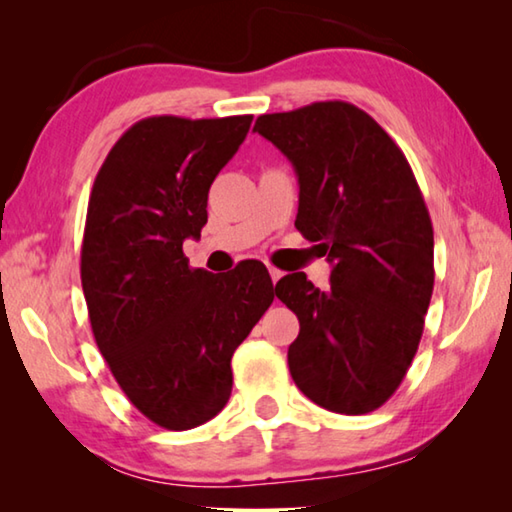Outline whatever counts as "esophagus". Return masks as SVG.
<instances>
[{
    "label": "esophagus",
    "mask_w": 512,
    "mask_h": 512,
    "mask_svg": "<svg viewBox=\"0 0 512 512\" xmlns=\"http://www.w3.org/2000/svg\"><path fill=\"white\" fill-rule=\"evenodd\" d=\"M268 273H271V280H273V282H277V280H280V277L284 275V273L280 271V268H275V266H268Z\"/></svg>",
    "instance_id": "1"
}]
</instances>
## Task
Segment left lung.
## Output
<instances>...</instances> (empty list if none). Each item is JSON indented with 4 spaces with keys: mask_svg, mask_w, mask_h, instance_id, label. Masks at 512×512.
I'll return each instance as SVG.
<instances>
[{
    "mask_svg": "<svg viewBox=\"0 0 512 512\" xmlns=\"http://www.w3.org/2000/svg\"><path fill=\"white\" fill-rule=\"evenodd\" d=\"M253 131L296 169V228L332 264L329 291L305 273L275 284L300 320L291 377L327 411H375L418 352L433 291V228L420 187L400 146L352 103L262 115Z\"/></svg>",
    "mask_w": 512,
    "mask_h": 512,
    "instance_id": "1",
    "label": "left lung"
}]
</instances>
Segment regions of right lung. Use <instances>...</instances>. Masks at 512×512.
<instances>
[{"label":"right lung","instance_id":"obj_1","mask_svg":"<svg viewBox=\"0 0 512 512\" xmlns=\"http://www.w3.org/2000/svg\"><path fill=\"white\" fill-rule=\"evenodd\" d=\"M253 115L146 117L94 178L81 284L94 341L121 391L169 431L212 420L232 393V354L275 298L257 259L214 275L192 268L207 192L246 140Z\"/></svg>","mask_w":512,"mask_h":512}]
</instances>
